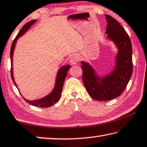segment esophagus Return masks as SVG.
<instances>
[{
    "mask_svg": "<svg viewBox=\"0 0 147 147\" xmlns=\"http://www.w3.org/2000/svg\"><path fill=\"white\" fill-rule=\"evenodd\" d=\"M78 61V58L76 57L75 56H73V57H71L70 58V60H69V62H70L71 64L75 65V64H76V63Z\"/></svg>",
    "mask_w": 147,
    "mask_h": 147,
    "instance_id": "obj_1",
    "label": "esophagus"
}]
</instances>
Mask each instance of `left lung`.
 Listing matches in <instances>:
<instances>
[{"label": "left lung", "instance_id": "1", "mask_svg": "<svg viewBox=\"0 0 147 147\" xmlns=\"http://www.w3.org/2000/svg\"><path fill=\"white\" fill-rule=\"evenodd\" d=\"M105 34L118 47L115 66L109 74L100 77L89 63L82 61V80L87 92L98 101L113 100L119 96L126 88L132 73V49L129 35L121 24L109 15Z\"/></svg>", "mask_w": 147, "mask_h": 147}]
</instances>
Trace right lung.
I'll use <instances>...</instances> for the list:
<instances>
[{
	"mask_svg": "<svg viewBox=\"0 0 147 147\" xmlns=\"http://www.w3.org/2000/svg\"><path fill=\"white\" fill-rule=\"evenodd\" d=\"M36 22V20H31L30 22H28L26 24L23 26L22 29H20L19 33H18L17 36L15 37V38L13 42V44L11 47V51H10V58H11V75L12 80L15 85V86L17 87V85L16 84L15 82L14 78H13V51L15 50V45L17 43V40L19 38V37L22 36L23 34L26 33V32L27 31L28 29L30 28L31 26L34 24V23ZM71 66L70 65H67L65 66H62L58 70L57 74V78H56V82L55 85V87L52 92L47 95L46 96H45L40 99L36 100H27L24 98V99L25 101L28 102L30 105H32L33 106L39 107H49L52 106L54 105L55 103L58 102L62 94V88L63 85V83H64L65 79L67 76V74L68 71L70 69ZM18 89V87H17Z\"/></svg>",
	"mask_w": 147,
	"mask_h": 147,
	"instance_id": "1",
	"label": "right lung"
}]
</instances>
